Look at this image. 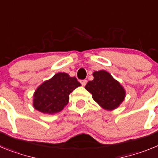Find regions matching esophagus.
I'll use <instances>...</instances> for the list:
<instances>
[{"label": "esophagus", "mask_w": 158, "mask_h": 158, "mask_svg": "<svg viewBox=\"0 0 158 158\" xmlns=\"http://www.w3.org/2000/svg\"><path fill=\"white\" fill-rule=\"evenodd\" d=\"M81 83L82 86H85V85L87 84V81H86V80H81Z\"/></svg>", "instance_id": "obj_1"}]
</instances>
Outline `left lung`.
Segmentation results:
<instances>
[{
  "label": "left lung",
  "mask_w": 158,
  "mask_h": 158,
  "mask_svg": "<svg viewBox=\"0 0 158 158\" xmlns=\"http://www.w3.org/2000/svg\"><path fill=\"white\" fill-rule=\"evenodd\" d=\"M94 79L85 85L93 98L101 107L111 111L120 105L125 99L126 91L120 83L105 70L95 71Z\"/></svg>",
  "instance_id": "obj_1"
}]
</instances>
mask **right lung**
Wrapping results in <instances>:
<instances>
[{
  "label": "right lung",
  "mask_w": 158,
  "mask_h": 158,
  "mask_svg": "<svg viewBox=\"0 0 158 158\" xmlns=\"http://www.w3.org/2000/svg\"><path fill=\"white\" fill-rule=\"evenodd\" d=\"M75 77L58 73L40 85L34 93L33 107L44 114H55L67 105L69 94L81 86Z\"/></svg>",
  "instance_id": "1"
}]
</instances>
